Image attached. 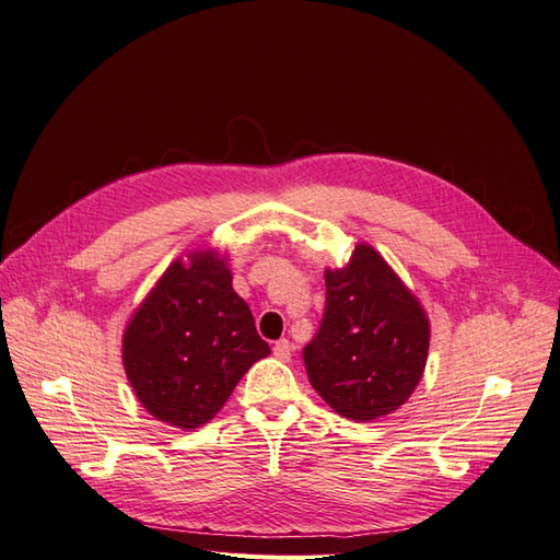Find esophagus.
I'll return each mask as SVG.
<instances>
[{"instance_id": "1", "label": "esophagus", "mask_w": 560, "mask_h": 560, "mask_svg": "<svg viewBox=\"0 0 560 560\" xmlns=\"http://www.w3.org/2000/svg\"><path fill=\"white\" fill-rule=\"evenodd\" d=\"M292 352H294V346L287 341V338H280V341H276V346H273V354L278 360H282V362H290L292 360Z\"/></svg>"}]
</instances>
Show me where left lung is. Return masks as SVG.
<instances>
[{
  "label": "left lung",
  "instance_id": "8db88e82",
  "mask_svg": "<svg viewBox=\"0 0 560 560\" xmlns=\"http://www.w3.org/2000/svg\"><path fill=\"white\" fill-rule=\"evenodd\" d=\"M325 315L303 348L308 381L336 413L369 422L411 397L428 362L430 322L376 249L358 245L325 273Z\"/></svg>",
  "mask_w": 560,
  "mask_h": 560
}]
</instances>
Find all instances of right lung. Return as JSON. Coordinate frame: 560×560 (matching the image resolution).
Returning a JSON list of instances; mask_svg holds the SVG:
<instances>
[{"label":"right lung","instance_id":"add662e5","mask_svg":"<svg viewBox=\"0 0 560 560\" xmlns=\"http://www.w3.org/2000/svg\"><path fill=\"white\" fill-rule=\"evenodd\" d=\"M231 280L219 254L194 252L189 264L165 270L126 327V376L144 409L167 425H206L270 352Z\"/></svg>","mask_w":560,"mask_h":560}]
</instances>
